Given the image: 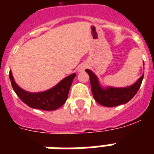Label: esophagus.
Returning <instances> with one entry per match:
<instances>
[{"label":"esophagus","mask_w":154,"mask_h":154,"mask_svg":"<svg viewBox=\"0 0 154 154\" xmlns=\"http://www.w3.org/2000/svg\"><path fill=\"white\" fill-rule=\"evenodd\" d=\"M87 65H85V64H82V65H81L79 66V68H78V70H79V72H82V71H84L85 69H86Z\"/></svg>","instance_id":"esophagus-1"}]
</instances>
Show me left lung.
Masks as SVG:
<instances>
[{"label": "left lung", "instance_id": "obj_1", "mask_svg": "<svg viewBox=\"0 0 154 154\" xmlns=\"http://www.w3.org/2000/svg\"><path fill=\"white\" fill-rule=\"evenodd\" d=\"M85 72L89 76L92 93L95 101L105 107H114L130 101L140 89L144 77V74H142V76L130 86L125 88L107 87L106 89H103L99 84L97 76L91 70L86 69Z\"/></svg>", "mask_w": 154, "mask_h": 154}]
</instances>
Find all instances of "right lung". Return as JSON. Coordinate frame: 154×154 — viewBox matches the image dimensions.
<instances>
[{"label": "right lung", "mask_w": 154, "mask_h": 154, "mask_svg": "<svg viewBox=\"0 0 154 154\" xmlns=\"http://www.w3.org/2000/svg\"><path fill=\"white\" fill-rule=\"evenodd\" d=\"M75 76L76 73L68 76L53 88L46 91L42 93H29L20 88L16 84L12 72H9L11 84L19 98L29 107L46 111L55 110L65 104Z\"/></svg>", "instance_id": "right-lung-1"}]
</instances>
